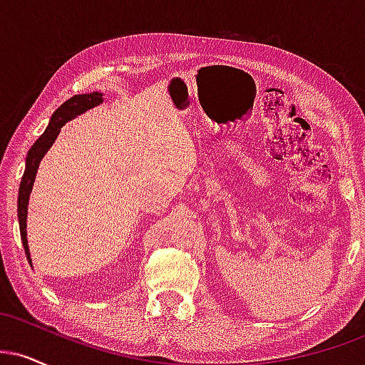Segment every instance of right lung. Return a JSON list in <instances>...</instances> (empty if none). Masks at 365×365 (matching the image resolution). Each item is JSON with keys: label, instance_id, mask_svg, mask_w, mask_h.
<instances>
[{"label": "right lung", "instance_id": "1", "mask_svg": "<svg viewBox=\"0 0 365 365\" xmlns=\"http://www.w3.org/2000/svg\"><path fill=\"white\" fill-rule=\"evenodd\" d=\"M101 103H103L101 92L77 94L73 96V98H70L68 101L63 103L61 106L53 113L48 128H46L43 135L34 142V145L29 149L27 159H25L24 177L19 188V207H16V211H19L20 237H22L25 255H27L31 266H32V259H31V250H29V244H27V206H29V197H31L32 187H34V180L37 175V168H39L41 159L44 158V154L48 153L49 148L53 145V142L56 140L58 133H60L61 127L66 123V121L75 118V116L82 115V113H86L87 110H91V108L98 106V104Z\"/></svg>", "mask_w": 365, "mask_h": 365}]
</instances>
